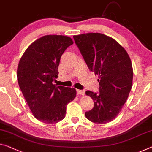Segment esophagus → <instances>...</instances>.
I'll return each mask as SVG.
<instances>
[{"mask_svg": "<svg viewBox=\"0 0 152 152\" xmlns=\"http://www.w3.org/2000/svg\"><path fill=\"white\" fill-rule=\"evenodd\" d=\"M77 93L78 95L84 96V94H85V92H84L83 90H77Z\"/></svg>", "mask_w": 152, "mask_h": 152, "instance_id": "1", "label": "esophagus"}]
</instances>
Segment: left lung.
<instances>
[{"mask_svg": "<svg viewBox=\"0 0 152 152\" xmlns=\"http://www.w3.org/2000/svg\"><path fill=\"white\" fill-rule=\"evenodd\" d=\"M88 68L99 75V93L87 90L94 107L85 113L96 124H106L115 119L126 101L132 86L131 60L115 39L101 33L73 36Z\"/></svg>", "mask_w": 152, "mask_h": 152, "instance_id": "1", "label": "left lung"}]
</instances>
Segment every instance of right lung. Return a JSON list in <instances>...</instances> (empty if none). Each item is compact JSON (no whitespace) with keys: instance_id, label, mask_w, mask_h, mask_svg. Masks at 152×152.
<instances>
[{"instance_id":"1","label":"right lung","mask_w":152,"mask_h":152,"mask_svg":"<svg viewBox=\"0 0 152 152\" xmlns=\"http://www.w3.org/2000/svg\"><path fill=\"white\" fill-rule=\"evenodd\" d=\"M73 44L67 36H43L30 44L20 60L18 84L32 115L43 123L63 120L66 105L76 97L75 88L52 83L58 77L61 56Z\"/></svg>"}]
</instances>
